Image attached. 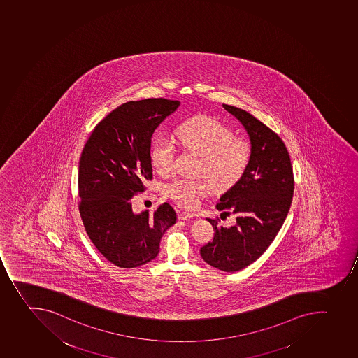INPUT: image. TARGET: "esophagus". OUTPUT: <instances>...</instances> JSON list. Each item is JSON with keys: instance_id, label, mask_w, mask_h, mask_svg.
Returning a JSON list of instances; mask_svg holds the SVG:
<instances>
[{"instance_id": "34e87169", "label": "esophagus", "mask_w": 358, "mask_h": 358, "mask_svg": "<svg viewBox=\"0 0 358 358\" xmlns=\"http://www.w3.org/2000/svg\"><path fill=\"white\" fill-rule=\"evenodd\" d=\"M178 218H179V220H182V222H187V220H193V215L187 213H179Z\"/></svg>"}]
</instances>
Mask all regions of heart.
Instances as JSON below:
<instances>
[{
    "instance_id": "obj_1",
    "label": "heart",
    "mask_w": 358,
    "mask_h": 358,
    "mask_svg": "<svg viewBox=\"0 0 358 358\" xmlns=\"http://www.w3.org/2000/svg\"><path fill=\"white\" fill-rule=\"evenodd\" d=\"M176 136L188 152L200 157L199 171L206 177L178 179L168 192L176 202L186 209H193L201 197L211 190L227 189L241 178L250 158V145L242 136L213 117H195L181 124ZM176 147L171 140L158 138L152 149V162L156 171L168 173L173 166Z\"/></svg>"
}]
</instances>
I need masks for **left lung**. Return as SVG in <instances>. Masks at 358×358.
<instances>
[{"mask_svg":"<svg viewBox=\"0 0 358 358\" xmlns=\"http://www.w3.org/2000/svg\"><path fill=\"white\" fill-rule=\"evenodd\" d=\"M222 108L245 127L250 158L241 178L217 204L222 215L236 217V225L222 227L206 218L216 234L201 248V256L213 268L236 272L261 257L280 231L293 197V169L277 133L245 110L229 104Z\"/></svg>","mask_w":358,"mask_h":358,"instance_id":"1","label":"left lung"}]
</instances>
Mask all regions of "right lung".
I'll return each mask as SVG.
<instances>
[{
    "label": "right lung",
    "instance_id": "obj_1",
    "mask_svg": "<svg viewBox=\"0 0 358 358\" xmlns=\"http://www.w3.org/2000/svg\"><path fill=\"white\" fill-rule=\"evenodd\" d=\"M179 106L166 99L126 102L97 124L81 152V220L97 250L120 268L152 261L162 236L177 222L170 204L134 213L131 199L152 180V133Z\"/></svg>",
    "mask_w": 358,
    "mask_h": 358
}]
</instances>
